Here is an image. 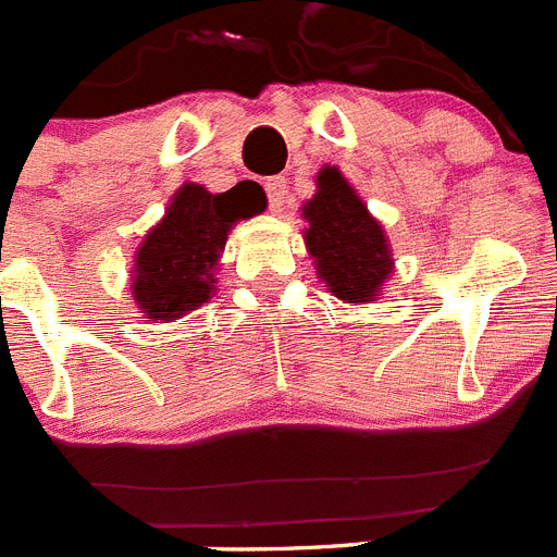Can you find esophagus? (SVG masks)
<instances>
[{"instance_id":"esophagus-1","label":"esophagus","mask_w":557,"mask_h":557,"mask_svg":"<svg viewBox=\"0 0 557 557\" xmlns=\"http://www.w3.org/2000/svg\"><path fill=\"white\" fill-rule=\"evenodd\" d=\"M264 191H268L270 209L278 211L284 206V195H287V178H284V175L268 178V181H264Z\"/></svg>"}]
</instances>
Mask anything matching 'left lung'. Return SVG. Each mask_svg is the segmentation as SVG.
<instances>
[{"label": "left lung", "mask_w": 557, "mask_h": 557, "mask_svg": "<svg viewBox=\"0 0 557 557\" xmlns=\"http://www.w3.org/2000/svg\"><path fill=\"white\" fill-rule=\"evenodd\" d=\"M318 195L304 206L309 220L304 239L318 259V275L343 301H371L393 270L385 231L334 166L318 175Z\"/></svg>", "instance_id": "obj_1"}]
</instances>
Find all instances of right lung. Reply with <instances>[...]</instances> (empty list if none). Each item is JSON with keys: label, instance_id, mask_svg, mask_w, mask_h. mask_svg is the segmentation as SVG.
<instances>
[{"label": "right lung", "instance_id": "add662e5", "mask_svg": "<svg viewBox=\"0 0 557 557\" xmlns=\"http://www.w3.org/2000/svg\"><path fill=\"white\" fill-rule=\"evenodd\" d=\"M262 209L264 200L245 186L211 195L186 184L136 256L133 298L141 312L152 321H178L209 301L231 225Z\"/></svg>", "mask_w": 557, "mask_h": 557}]
</instances>
